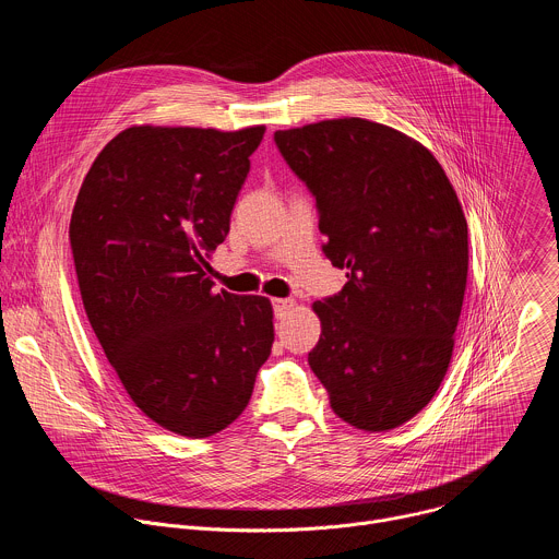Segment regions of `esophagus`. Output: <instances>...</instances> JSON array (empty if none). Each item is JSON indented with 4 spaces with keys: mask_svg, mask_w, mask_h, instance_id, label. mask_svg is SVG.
<instances>
[{
    "mask_svg": "<svg viewBox=\"0 0 559 559\" xmlns=\"http://www.w3.org/2000/svg\"><path fill=\"white\" fill-rule=\"evenodd\" d=\"M292 305H294L292 298H272V307H274V316L276 318H283L289 311Z\"/></svg>",
    "mask_w": 559,
    "mask_h": 559,
    "instance_id": "34e87169",
    "label": "esophagus"
}]
</instances>
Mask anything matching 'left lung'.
I'll list each match as a JSON object with an SVG mask.
<instances>
[{"label": "left lung", "mask_w": 559, "mask_h": 559, "mask_svg": "<svg viewBox=\"0 0 559 559\" xmlns=\"http://www.w3.org/2000/svg\"><path fill=\"white\" fill-rule=\"evenodd\" d=\"M316 199L323 254L345 287L313 302L309 367L336 416L362 431L414 418L438 391L466 289L462 205L436 156L389 126L330 119L274 132Z\"/></svg>", "instance_id": "8db88e82"}]
</instances>
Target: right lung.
I'll list each match as a JSON object with an SVG mask.
<instances>
[{"mask_svg":"<svg viewBox=\"0 0 559 559\" xmlns=\"http://www.w3.org/2000/svg\"><path fill=\"white\" fill-rule=\"evenodd\" d=\"M263 134L128 128L99 152L72 210L74 270L104 354L132 403L186 438L241 416L272 352L270 300L216 292L205 261Z\"/></svg>","mask_w":559,"mask_h":559,"instance_id":"obj_1","label":"right lung"}]
</instances>
